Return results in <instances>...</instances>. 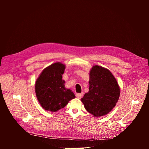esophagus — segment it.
<instances>
[{
  "label": "esophagus",
  "instance_id": "34e87169",
  "mask_svg": "<svg viewBox=\"0 0 149 149\" xmlns=\"http://www.w3.org/2000/svg\"><path fill=\"white\" fill-rule=\"evenodd\" d=\"M83 95H84V93H78V94H76L77 98H78L79 99L83 97Z\"/></svg>",
  "mask_w": 149,
  "mask_h": 149
}]
</instances>
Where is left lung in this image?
<instances>
[{
    "mask_svg": "<svg viewBox=\"0 0 149 149\" xmlns=\"http://www.w3.org/2000/svg\"><path fill=\"white\" fill-rule=\"evenodd\" d=\"M88 93L81 98L86 110L95 117L107 114L114 107L120 96L118 84L107 69L94 66L90 73Z\"/></svg>",
    "mask_w": 149,
    "mask_h": 149,
    "instance_id": "left-lung-1",
    "label": "left lung"
}]
</instances>
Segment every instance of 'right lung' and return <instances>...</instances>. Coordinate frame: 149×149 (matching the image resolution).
<instances>
[{
    "instance_id": "obj_1",
    "label": "right lung",
    "mask_w": 149,
    "mask_h": 149,
    "mask_svg": "<svg viewBox=\"0 0 149 149\" xmlns=\"http://www.w3.org/2000/svg\"><path fill=\"white\" fill-rule=\"evenodd\" d=\"M65 65L53 63L42 72L35 84L36 97L42 108L55 112L63 108L75 97L71 90L65 89L62 75Z\"/></svg>"
}]
</instances>
